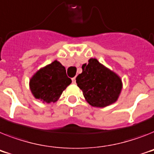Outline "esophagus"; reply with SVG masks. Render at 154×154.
Instances as JSON below:
<instances>
[{"instance_id":"1","label":"esophagus","mask_w":154,"mask_h":154,"mask_svg":"<svg viewBox=\"0 0 154 154\" xmlns=\"http://www.w3.org/2000/svg\"><path fill=\"white\" fill-rule=\"evenodd\" d=\"M72 83L73 84H76V77H73V78H72Z\"/></svg>"}]
</instances>
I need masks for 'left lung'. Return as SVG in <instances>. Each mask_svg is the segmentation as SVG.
<instances>
[{
  "label": "left lung",
  "instance_id": "1",
  "mask_svg": "<svg viewBox=\"0 0 154 154\" xmlns=\"http://www.w3.org/2000/svg\"><path fill=\"white\" fill-rule=\"evenodd\" d=\"M85 100L94 107H106L116 103L122 90L121 77L96 59L82 65V73L76 78Z\"/></svg>",
  "mask_w": 154,
  "mask_h": 154
}]
</instances>
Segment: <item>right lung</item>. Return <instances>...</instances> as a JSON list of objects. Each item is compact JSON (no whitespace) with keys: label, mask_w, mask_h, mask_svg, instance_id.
Masks as SVG:
<instances>
[{"label":"right lung","mask_w":154,"mask_h":154,"mask_svg":"<svg viewBox=\"0 0 154 154\" xmlns=\"http://www.w3.org/2000/svg\"><path fill=\"white\" fill-rule=\"evenodd\" d=\"M65 67L57 60L37 70L29 80V89L42 103H55L71 84Z\"/></svg>","instance_id":"obj_1"}]
</instances>
